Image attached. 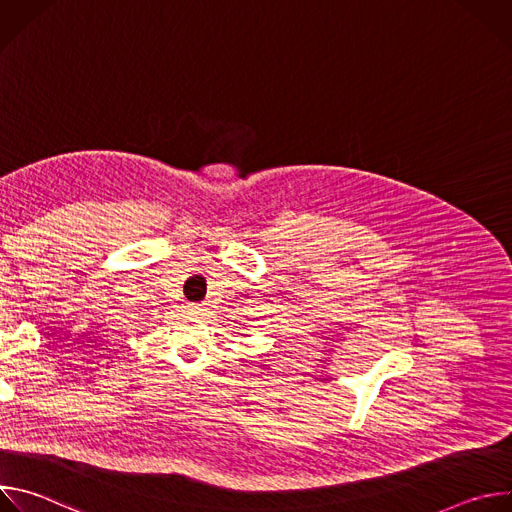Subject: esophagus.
<instances>
[{"label":"esophagus","instance_id":"34e87169","mask_svg":"<svg viewBox=\"0 0 512 512\" xmlns=\"http://www.w3.org/2000/svg\"><path fill=\"white\" fill-rule=\"evenodd\" d=\"M188 310H190L192 314H200L204 308H202V304H190V306H188Z\"/></svg>","mask_w":512,"mask_h":512}]
</instances>
